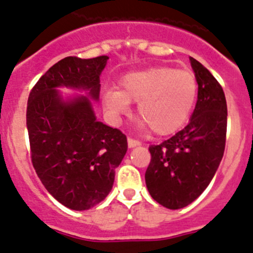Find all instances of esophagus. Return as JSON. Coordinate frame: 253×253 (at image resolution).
Listing matches in <instances>:
<instances>
[{
  "label": "esophagus",
  "mask_w": 253,
  "mask_h": 253,
  "mask_svg": "<svg viewBox=\"0 0 253 253\" xmlns=\"http://www.w3.org/2000/svg\"><path fill=\"white\" fill-rule=\"evenodd\" d=\"M139 145H140V141L135 140V139L128 138V146H129V148H135V146H139Z\"/></svg>",
  "instance_id": "obj_1"
}]
</instances>
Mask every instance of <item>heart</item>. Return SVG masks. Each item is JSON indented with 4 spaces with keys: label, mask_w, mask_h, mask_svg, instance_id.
Masks as SVG:
<instances>
[{
    "label": "heart",
    "mask_w": 253,
    "mask_h": 253,
    "mask_svg": "<svg viewBox=\"0 0 253 253\" xmlns=\"http://www.w3.org/2000/svg\"><path fill=\"white\" fill-rule=\"evenodd\" d=\"M196 95L197 82L191 72L158 66L124 76L120 89H105L102 103L113 119H119L129 112L130 103L138 102V117L153 133L169 135L186 122Z\"/></svg>",
    "instance_id": "1"
}]
</instances>
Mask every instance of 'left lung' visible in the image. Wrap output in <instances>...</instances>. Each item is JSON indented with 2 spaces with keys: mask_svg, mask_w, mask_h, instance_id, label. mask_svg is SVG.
<instances>
[{
  "mask_svg": "<svg viewBox=\"0 0 253 253\" xmlns=\"http://www.w3.org/2000/svg\"><path fill=\"white\" fill-rule=\"evenodd\" d=\"M199 90L189 124L159 145H150L145 172L154 200L170 210L196 200L209 186L223 156L227 129L225 93L215 77L190 57Z\"/></svg>",
  "mask_w": 253,
  "mask_h": 253,
  "instance_id": "obj_1",
  "label": "left lung"
}]
</instances>
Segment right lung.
<instances>
[{"label": "right lung", "mask_w": 253, "mask_h": 253, "mask_svg": "<svg viewBox=\"0 0 253 253\" xmlns=\"http://www.w3.org/2000/svg\"><path fill=\"white\" fill-rule=\"evenodd\" d=\"M108 59L66 57L41 77L28 97L33 168L47 191L72 210H88L104 200L128 149L119 129L98 122L90 100L99 99V77ZM59 86L87 95L64 101Z\"/></svg>", "instance_id": "obj_1"}]
</instances>
